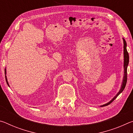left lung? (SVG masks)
I'll return each mask as SVG.
<instances>
[{
  "mask_svg": "<svg viewBox=\"0 0 133 133\" xmlns=\"http://www.w3.org/2000/svg\"><path fill=\"white\" fill-rule=\"evenodd\" d=\"M123 42H124V77H123V83L122 85H121V89L119 91L118 93H117V94L112 99V100L109 102L108 103L105 104H104L103 105H102V107L103 106H105V105H108L109 104H110V103H111L113 101L115 100V99L117 97V96L120 94L121 92H122L124 89L126 84H127V66L128 64H129V53H128V51L127 50V43H126V42L125 41V40L123 39Z\"/></svg>",
  "mask_w": 133,
  "mask_h": 133,
  "instance_id": "1",
  "label": "left lung"
}]
</instances>
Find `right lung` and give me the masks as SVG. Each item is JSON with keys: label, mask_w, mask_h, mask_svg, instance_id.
<instances>
[{"label": "right lung", "mask_w": 133, "mask_h": 133, "mask_svg": "<svg viewBox=\"0 0 133 133\" xmlns=\"http://www.w3.org/2000/svg\"><path fill=\"white\" fill-rule=\"evenodd\" d=\"M4 73H5V75H6V69L4 70ZM5 78H6V83H7L8 85H9V84H8V80H7V78H6V76H5Z\"/></svg>", "instance_id": "1"}]
</instances>
